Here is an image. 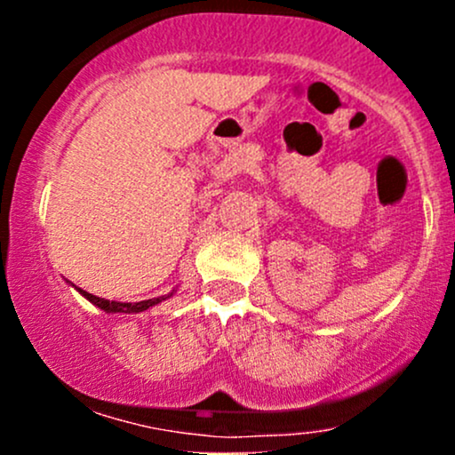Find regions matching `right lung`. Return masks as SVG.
I'll return each instance as SVG.
<instances>
[{
  "label": "right lung",
  "mask_w": 455,
  "mask_h": 455,
  "mask_svg": "<svg viewBox=\"0 0 455 455\" xmlns=\"http://www.w3.org/2000/svg\"><path fill=\"white\" fill-rule=\"evenodd\" d=\"M72 286H75V284H72ZM75 289H76V286H75ZM76 291H78V293H81L83 297H85V299H90L93 306H98V307H100V310L108 312V315H117V312H124V315H137V312H145V310H148V307L160 304V301H164L166 297L173 295V293H171V295L154 297V299L137 301V304H128V301H111V299H104V297L92 295V293H87V291H83V289H76Z\"/></svg>",
  "instance_id": "obj_1"
}]
</instances>
